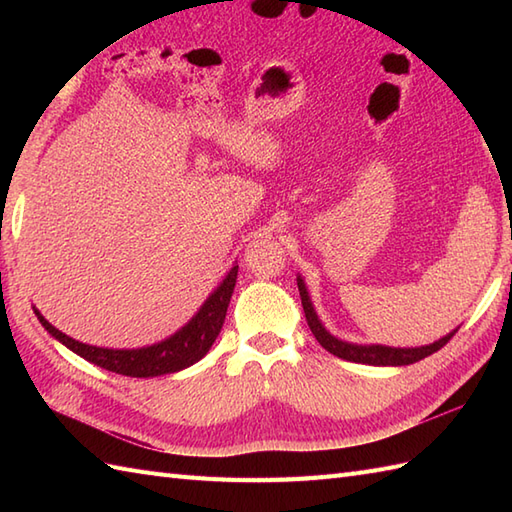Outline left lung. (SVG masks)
<instances>
[{"label":"left lung","mask_w":512,"mask_h":512,"mask_svg":"<svg viewBox=\"0 0 512 512\" xmlns=\"http://www.w3.org/2000/svg\"><path fill=\"white\" fill-rule=\"evenodd\" d=\"M297 286H299V295H301V306H303V312H306V321L310 325L312 334L317 336V341L325 347V350L334 356L343 358V361L363 363V365H411V363L422 361V358L431 356L433 352L442 350V347L453 339V334L458 332V330H453L451 334L444 336V339L431 343V345L405 347V350H400V347H385V345H352V343L334 339V336L323 328L319 317H317V312H314V308H312L306 284H303L301 277L297 279Z\"/></svg>","instance_id":"obj_1"}]
</instances>
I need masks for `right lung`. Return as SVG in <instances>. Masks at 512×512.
Here are the masks:
<instances>
[{
	"instance_id": "1",
	"label": "right lung",
	"mask_w": 512,
	"mask_h": 512,
	"mask_svg": "<svg viewBox=\"0 0 512 512\" xmlns=\"http://www.w3.org/2000/svg\"><path fill=\"white\" fill-rule=\"evenodd\" d=\"M237 281V266L231 268V273L220 284L213 295L206 299L200 312L184 325L180 332H176L171 339L162 341L151 347H140V350H107V347H94L70 339L68 334L59 332L54 325H50L41 314L35 310L39 323L46 328L54 339L61 341L65 347H70L74 354H79L85 361L99 365L107 372L132 376V378H149V376H162L173 374L180 369L198 363L200 358L211 350L217 334H220L228 303L233 297V288Z\"/></svg>"
}]
</instances>
